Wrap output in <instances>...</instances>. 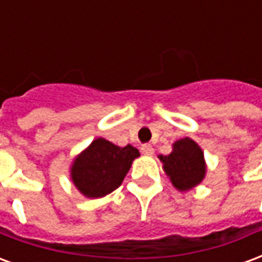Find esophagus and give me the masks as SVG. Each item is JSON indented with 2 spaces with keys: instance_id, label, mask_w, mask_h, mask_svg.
<instances>
[{
  "instance_id": "1",
  "label": "esophagus",
  "mask_w": 262,
  "mask_h": 262,
  "mask_svg": "<svg viewBox=\"0 0 262 262\" xmlns=\"http://www.w3.org/2000/svg\"><path fill=\"white\" fill-rule=\"evenodd\" d=\"M140 151L143 154H146V156H151L154 153V148L150 144H143L142 147H140Z\"/></svg>"
}]
</instances>
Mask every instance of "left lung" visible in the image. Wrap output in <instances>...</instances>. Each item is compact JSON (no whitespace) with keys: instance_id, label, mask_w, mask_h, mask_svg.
I'll return each instance as SVG.
<instances>
[{"instance_id":"8db88e82","label":"left lung","mask_w":262,"mask_h":262,"mask_svg":"<svg viewBox=\"0 0 262 262\" xmlns=\"http://www.w3.org/2000/svg\"><path fill=\"white\" fill-rule=\"evenodd\" d=\"M165 174L178 191H189L199 185L206 174L202 148L192 139L185 137L172 144L168 156H160Z\"/></svg>"}]
</instances>
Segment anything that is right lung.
<instances>
[{"label":"right lung","instance_id":"obj_1","mask_svg":"<svg viewBox=\"0 0 262 262\" xmlns=\"http://www.w3.org/2000/svg\"><path fill=\"white\" fill-rule=\"evenodd\" d=\"M140 156L130 144L119 147L98 137L75 157L71 165V181L86 198H102L119 187Z\"/></svg>","mask_w":262,"mask_h":262}]
</instances>
